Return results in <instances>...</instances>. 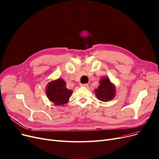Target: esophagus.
<instances>
[{"instance_id": "obj_1", "label": "esophagus", "mask_w": 159, "mask_h": 159, "mask_svg": "<svg viewBox=\"0 0 159 159\" xmlns=\"http://www.w3.org/2000/svg\"><path fill=\"white\" fill-rule=\"evenodd\" d=\"M81 86H85V87H88V84H80Z\"/></svg>"}]
</instances>
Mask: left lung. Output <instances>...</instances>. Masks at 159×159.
Listing matches in <instances>:
<instances>
[{
  "mask_svg": "<svg viewBox=\"0 0 159 159\" xmlns=\"http://www.w3.org/2000/svg\"><path fill=\"white\" fill-rule=\"evenodd\" d=\"M99 86L95 89V93L99 100L107 102L114 99L116 94L115 86L107 77H103L99 82Z\"/></svg>",
  "mask_w": 159,
  "mask_h": 159,
  "instance_id": "obj_1",
  "label": "left lung"
}]
</instances>
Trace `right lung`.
<instances>
[{
    "mask_svg": "<svg viewBox=\"0 0 159 159\" xmlns=\"http://www.w3.org/2000/svg\"><path fill=\"white\" fill-rule=\"evenodd\" d=\"M72 91L66 88V82L62 79H58L48 83L46 94L48 99L55 105H64L68 102Z\"/></svg>",
    "mask_w": 159,
    "mask_h": 159,
    "instance_id": "1",
    "label": "right lung"
}]
</instances>
